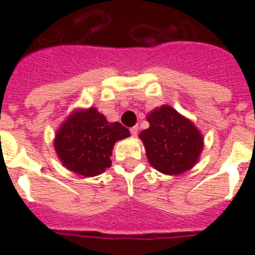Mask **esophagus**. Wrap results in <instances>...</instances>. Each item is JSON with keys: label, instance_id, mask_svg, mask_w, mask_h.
I'll list each match as a JSON object with an SVG mask.
<instances>
[{"label": "esophagus", "instance_id": "esophagus-1", "mask_svg": "<svg viewBox=\"0 0 255 255\" xmlns=\"http://www.w3.org/2000/svg\"><path fill=\"white\" fill-rule=\"evenodd\" d=\"M137 130H139V128H137V126H132V128H130V132H131L132 136H135V135L137 134Z\"/></svg>", "mask_w": 255, "mask_h": 255}]
</instances>
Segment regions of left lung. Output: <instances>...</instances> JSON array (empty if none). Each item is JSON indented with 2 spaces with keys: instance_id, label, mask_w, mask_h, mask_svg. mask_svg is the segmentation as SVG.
I'll return each instance as SVG.
<instances>
[{
  "instance_id": "obj_1",
  "label": "left lung",
  "mask_w": 255,
  "mask_h": 255,
  "mask_svg": "<svg viewBox=\"0 0 255 255\" xmlns=\"http://www.w3.org/2000/svg\"><path fill=\"white\" fill-rule=\"evenodd\" d=\"M149 129L140 132L149 163L165 174H181L198 160L204 140L190 120L162 106L148 115Z\"/></svg>"
}]
</instances>
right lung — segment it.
Instances as JSON below:
<instances>
[{
  "instance_id": "right-lung-1",
  "label": "right lung",
  "mask_w": 255,
  "mask_h": 255,
  "mask_svg": "<svg viewBox=\"0 0 255 255\" xmlns=\"http://www.w3.org/2000/svg\"><path fill=\"white\" fill-rule=\"evenodd\" d=\"M130 131L120 123H107L93 107L69 116L55 135L54 146L65 168L93 177L111 167L110 156L118 140Z\"/></svg>"
}]
</instances>
